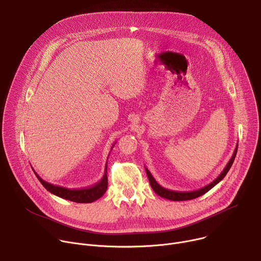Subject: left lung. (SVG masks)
Returning a JSON list of instances; mask_svg holds the SVG:
<instances>
[{
    "label": "left lung",
    "mask_w": 261,
    "mask_h": 261,
    "mask_svg": "<svg viewBox=\"0 0 261 261\" xmlns=\"http://www.w3.org/2000/svg\"><path fill=\"white\" fill-rule=\"evenodd\" d=\"M237 152H238V145L236 146V150L233 152V155L232 157L230 158L229 162L227 163V165L225 166V168L223 169V171L219 174V176L214 179L211 184L206 185L205 187L201 188V189H198V190H195V191H190V192H176V191H172V190H169V189H166L164 187H162V186L160 184L157 182V180L154 178V176L152 175V173L150 172V170H148L146 167H145V171H146V175H147V178L148 180H150V184H151V187L152 189L155 191L156 194H158L160 197H163V198H166V199H169V200H173V201H182V200H191V199H194V198H197L203 194H205L207 191H210L213 187H215V186L220 182L223 178H224V176L227 174L228 170L230 169L233 161H234V158L237 156Z\"/></svg>",
    "instance_id": "left-lung-1"
}]
</instances>
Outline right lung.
Instances as JSON below:
<instances>
[{
    "instance_id": "right-lung-1",
    "label": "right lung",
    "mask_w": 261,
    "mask_h": 261,
    "mask_svg": "<svg viewBox=\"0 0 261 261\" xmlns=\"http://www.w3.org/2000/svg\"><path fill=\"white\" fill-rule=\"evenodd\" d=\"M116 143H114L115 145ZM113 145V146H114ZM113 146H111V150H113ZM34 170V169H33ZM36 176L38 177L40 182L43 185V187L53 193L56 196H59L61 198L73 201V202H77V203H90L93 202L97 199H99L107 189V162L105 166V172L100 181H98L96 185H94L93 187L86 188V189H68L65 187H61V186H55L53 184H49L42 179L38 174L34 171Z\"/></svg>"
}]
</instances>
